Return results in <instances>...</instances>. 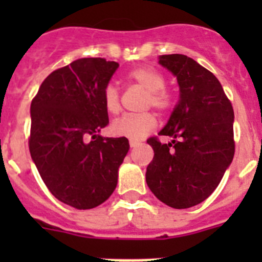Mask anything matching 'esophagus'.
I'll use <instances>...</instances> for the list:
<instances>
[{"label": "esophagus", "instance_id": "34e87169", "mask_svg": "<svg viewBox=\"0 0 262 262\" xmlns=\"http://www.w3.org/2000/svg\"><path fill=\"white\" fill-rule=\"evenodd\" d=\"M138 145H139L138 140H134V139H129V147H131V148H135V147H138Z\"/></svg>", "mask_w": 262, "mask_h": 262}]
</instances>
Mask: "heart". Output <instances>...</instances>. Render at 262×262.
<instances>
[{"label":"heart","instance_id":"obj_1","mask_svg":"<svg viewBox=\"0 0 262 262\" xmlns=\"http://www.w3.org/2000/svg\"><path fill=\"white\" fill-rule=\"evenodd\" d=\"M129 78L136 82L138 85L148 92L147 103L152 105L156 108H164L168 105L169 97L164 92L165 88V78L161 73L155 71L154 68H136L129 72ZM103 105L107 113L110 114H117L120 108L119 103V93L114 85L108 84L103 89L102 94ZM156 127V118L149 113L144 114H126L111 123L110 131L115 136H123V138L134 139L139 140L143 139L147 134L154 131Z\"/></svg>","mask_w":262,"mask_h":262}]
</instances>
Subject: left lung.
Instances as JSON below:
<instances>
[{
    "label": "left lung",
    "instance_id": "left-lung-1",
    "mask_svg": "<svg viewBox=\"0 0 262 262\" xmlns=\"http://www.w3.org/2000/svg\"><path fill=\"white\" fill-rule=\"evenodd\" d=\"M159 64L177 78L180 98L159 133L172 142L147 140L155 156L145 181L163 203L189 209L211 195L232 163L233 108L219 80L191 57L161 55Z\"/></svg>",
    "mask_w": 262,
    "mask_h": 262
}]
</instances>
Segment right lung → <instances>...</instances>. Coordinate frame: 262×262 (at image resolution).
<instances>
[{
    "label": "right lung",
    "instance_id": "add662e5",
    "mask_svg": "<svg viewBox=\"0 0 262 262\" xmlns=\"http://www.w3.org/2000/svg\"><path fill=\"white\" fill-rule=\"evenodd\" d=\"M119 64L84 57L52 72L31 102V159L55 198L77 210L105 202L129 149L126 138H103V89Z\"/></svg>",
    "mask_w": 262,
    "mask_h": 262
}]
</instances>
